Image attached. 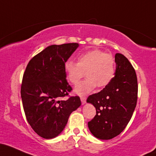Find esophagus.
I'll list each match as a JSON object with an SVG mask.
<instances>
[{
	"instance_id": "1",
	"label": "esophagus",
	"mask_w": 156,
	"mask_h": 156,
	"mask_svg": "<svg viewBox=\"0 0 156 156\" xmlns=\"http://www.w3.org/2000/svg\"><path fill=\"white\" fill-rule=\"evenodd\" d=\"M86 100H87L86 97H84V96H81V103L83 104H84L85 103H86Z\"/></svg>"
}]
</instances>
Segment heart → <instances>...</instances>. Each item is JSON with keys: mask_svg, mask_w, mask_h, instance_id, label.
<instances>
[{"mask_svg": "<svg viewBox=\"0 0 156 156\" xmlns=\"http://www.w3.org/2000/svg\"><path fill=\"white\" fill-rule=\"evenodd\" d=\"M64 70L68 81L76 84L86 74L87 78L75 88L79 95H86L97 86L105 87L112 82L115 75V64L112 56L100 49H92L80 55L77 63L66 61Z\"/></svg>", "mask_w": 156, "mask_h": 156, "instance_id": "obj_1", "label": "heart"}]
</instances>
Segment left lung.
Instances as JSON below:
<instances>
[{"instance_id": "8db88e82", "label": "left lung", "mask_w": 156, "mask_h": 156, "mask_svg": "<svg viewBox=\"0 0 156 156\" xmlns=\"http://www.w3.org/2000/svg\"><path fill=\"white\" fill-rule=\"evenodd\" d=\"M115 75L112 82L87 98L96 109V115L88 122L94 136L101 140L119 136L130 121L138 98L136 71L124 55L116 53Z\"/></svg>"}]
</instances>
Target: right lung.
<instances>
[{"label": "right lung", "mask_w": 156, "mask_h": 156, "mask_svg": "<svg viewBox=\"0 0 156 156\" xmlns=\"http://www.w3.org/2000/svg\"><path fill=\"white\" fill-rule=\"evenodd\" d=\"M77 43L51 45L34 56L27 64L20 95L26 118L38 136L46 139L64 130L70 114L81 106L78 96H67L73 90L66 81L64 64Z\"/></svg>", "instance_id": "obj_1"}]
</instances>
